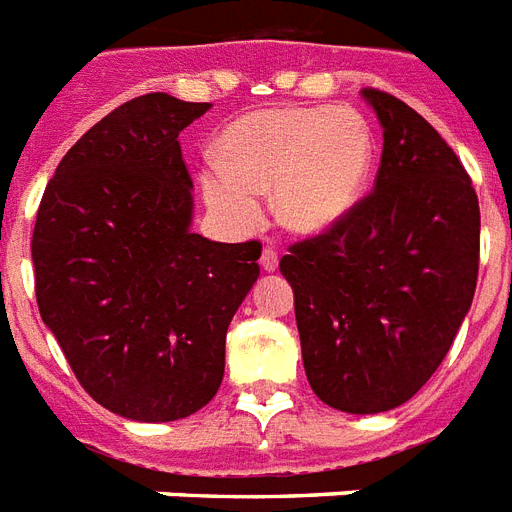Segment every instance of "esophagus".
Listing matches in <instances>:
<instances>
[{
	"label": "esophagus",
	"instance_id": "34e87169",
	"mask_svg": "<svg viewBox=\"0 0 512 512\" xmlns=\"http://www.w3.org/2000/svg\"><path fill=\"white\" fill-rule=\"evenodd\" d=\"M260 265H263V271L273 273L279 268V252L273 247H265L263 249V257H260Z\"/></svg>",
	"mask_w": 512,
	"mask_h": 512
}]
</instances>
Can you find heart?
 <instances>
[{"instance_id":"heart-1","label":"heart","mask_w":512,"mask_h":512,"mask_svg":"<svg viewBox=\"0 0 512 512\" xmlns=\"http://www.w3.org/2000/svg\"><path fill=\"white\" fill-rule=\"evenodd\" d=\"M374 162L369 124L353 108H260L225 127L201 191L236 228L263 217L260 193L287 231L316 236L356 207Z\"/></svg>"}]
</instances>
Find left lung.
<instances>
[{
  "mask_svg": "<svg viewBox=\"0 0 512 512\" xmlns=\"http://www.w3.org/2000/svg\"><path fill=\"white\" fill-rule=\"evenodd\" d=\"M382 127L374 191L281 257L303 364L332 409L380 414L430 380L468 316L481 212L457 154L404 100L361 90Z\"/></svg>",
  "mask_w": 512,
  "mask_h": 512,
  "instance_id": "1",
  "label": "left lung"
}]
</instances>
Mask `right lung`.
<instances>
[{"instance_id": "1", "label": "right lung", "mask_w": 512, "mask_h": 512, "mask_svg": "<svg viewBox=\"0 0 512 512\" xmlns=\"http://www.w3.org/2000/svg\"><path fill=\"white\" fill-rule=\"evenodd\" d=\"M209 111L151 92L63 156L36 212V303L76 380L108 412L172 422L215 398L225 332L260 276V241L191 231L177 135Z\"/></svg>"}]
</instances>
